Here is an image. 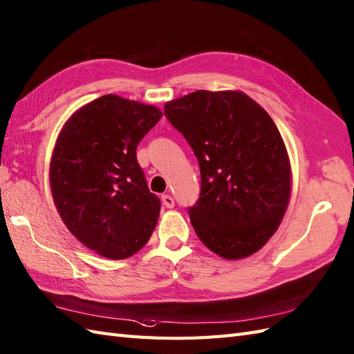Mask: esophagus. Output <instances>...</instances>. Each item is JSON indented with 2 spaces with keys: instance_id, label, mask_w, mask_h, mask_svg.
I'll use <instances>...</instances> for the list:
<instances>
[{
  "instance_id": "34e87169",
  "label": "esophagus",
  "mask_w": 354,
  "mask_h": 354,
  "mask_svg": "<svg viewBox=\"0 0 354 354\" xmlns=\"http://www.w3.org/2000/svg\"><path fill=\"white\" fill-rule=\"evenodd\" d=\"M161 201H162V205L166 208H174L175 207V199L170 194H162Z\"/></svg>"
}]
</instances>
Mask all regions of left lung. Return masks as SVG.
<instances>
[{
    "mask_svg": "<svg viewBox=\"0 0 354 354\" xmlns=\"http://www.w3.org/2000/svg\"><path fill=\"white\" fill-rule=\"evenodd\" d=\"M201 169L188 208L197 236L225 259L250 257L276 232L288 207L291 166L273 119L243 92L197 90L164 105Z\"/></svg>",
    "mask_w": 354,
    "mask_h": 354,
    "instance_id": "1",
    "label": "left lung"
}]
</instances>
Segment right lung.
Segmentation results:
<instances>
[{
  "label": "right lung",
  "instance_id": "add662e5",
  "mask_svg": "<svg viewBox=\"0 0 354 354\" xmlns=\"http://www.w3.org/2000/svg\"><path fill=\"white\" fill-rule=\"evenodd\" d=\"M162 113L153 105L104 95L64 123L49 184L66 227L86 248L125 259L149 241L161 202L149 192L137 145Z\"/></svg>",
  "mask_w": 354,
  "mask_h": 354
}]
</instances>
